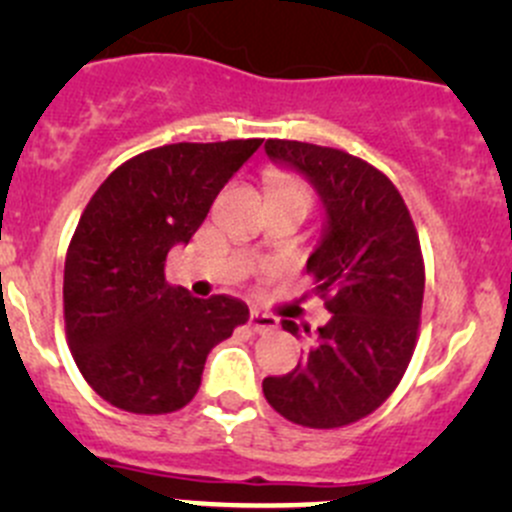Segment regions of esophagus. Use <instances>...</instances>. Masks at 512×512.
I'll list each match as a JSON object with an SVG mask.
<instances>
[{
  "instance_id": "1",
  "label": "esophagus",
  "mask_w": 512,
  "mask_h": 512,
  "mask_svg": "<svg viewBox=\"0 0 512 512\" xmlns=\"http://www.w3.org/2000/svg\"><path fill=\"white\" fill-rule=\"evenodd\" d=\"M250 327L255 329L257 334L275 332V329H277V317L260 312V309H252V312H250Z\"/></svg>"
}]
</instances>
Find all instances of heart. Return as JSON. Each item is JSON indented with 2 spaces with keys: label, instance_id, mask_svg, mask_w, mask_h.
I'll list each match as a JSON object with an SVG mask.
<instances>
[{
  "label": "heart",
  "instance_id": "heart-1",
  "mask_svg": "<svg viewBox=\"0 0 512 512\" xmlns=\"http://www.w3.org/2000/svg\"><path fill=\"white\" fill-rule=\"evenodd\" d=\"M272 190H299V193H307V185L292 173H270V193Z\"/></svg>",
  "mask_w": 512,
  "mask_h": 512
}]
</instances>
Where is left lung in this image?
Returning <instances> with one entry per match:
<instances>
[{"label": "left lung", "instance_id": "left-lung-1", "mask_svg": "<svg viewBox=\"0 0 512 512\" xmlns=\"http://www.w3.org/2000/svg\"><path fill=\"white\" fill-rule=\"evenodd\" d=\"M265 151L307 175L327 208L307 272L332 319L304 359L289 374L267 376L262 391L299 426H349L394 394L414 356L426 282L416 225L396 185L352 153L280 138ZM282 327L299 332L292 319Z\"/></svg>", "mask_w": 512, "mask_h": 512}]
</instances>
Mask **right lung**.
Masks as SVG:
<instances>
[{"label": "right lung", "instance_id": "right-lung-1", "mask_svg": "<svg viewBox=\"0 0 512 512\" xmlns=\"http://www.w3.org/2000/svg\"><path fill=\"white\" fill-rule=\"evenodd\" d=\"M262 138L170 143L118 165L81 213L64 265L66 342L91 389L128 414L183 409L210 349L250 319L240 299L165 280L170 247L203 225Z\"/></svg>", "mask_w": 512, "mask_h": 512}]
</instances>
